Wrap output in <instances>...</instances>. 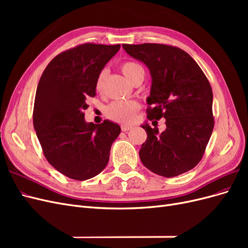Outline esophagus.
Listing matches in <instances>:
<instances>
[{
  "label": "esophagus",
  "mask_w": 248,
  "mask_h": 248,
  "mask_svg": "<svg viewBox=\"0 0 248 248\" xmlns=\"http://www.w3.org/2000/svg\"><path fill=\"white\" fill-rule=\"evenodd\" d=\"M121 129H122V131H128V130L132 129V126L131 125H122Z\"/></svg>",
  "instance_id": "obj_1"
}]
</instances>
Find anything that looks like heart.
Wrapping results in <instances>:
<instances>
[{"mask_svg":"<svg viewBox=\"0 0 248 248\" xmlns=\"http://www.w3.org/2000/svg\"><path fill=\"white\" fill-rule=\"evenodd\" d=\"M121 70L124 76L128 78L132 84L140 78H144V69L136 62H124L121 65ZM108 69L103 68L97 77L95 88L97 92H101L104 85V80L108 77ZM140 106L136 100H118L111 102L106 108V116L111 121L118 123H130L140 110Z\"/></svg>","mask_w":248,"mask_h":248,"instance_id":"heart-1","label":"heart"}]
</instances>
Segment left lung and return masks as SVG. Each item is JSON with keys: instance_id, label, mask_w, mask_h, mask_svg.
<instances>
[{"instance_id": "left-lung-1", "label": "left lung", "mask_w": 248, "mask_h": 248, "mask_svg": "<svg viewBox=\"0 0 248 248\" xmlns=\"http://www.w3.org/2000/svg\"><path fill=\"white\" fill-rule=\"evenodd\" d=\"M123 48L151 73L147 118H166L161 133L157 127L141 125L148 134L140 150L142 164L167 178L190 170L201 161L214 127L213 93L205 73L177 46L142 43L123 44Z\"/></svg>"}]
</instances>
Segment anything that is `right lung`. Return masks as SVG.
<instances>
[{"mask_svg": "<svg viewBox=\"0 0 248 248\" xmlns=\"http://www.w3.org/2000/svg\"><path fill=\"white\" fill-rule=\"evenodd\" d=\"M121 47L84 43L56 56L36 90L33 124L50 166L64 176L85 181L107 167L112 142L121 132L108 120L87 123L85 109L96 95V79Z\"/></svg>", "mask_w": 248, "mask_h": 248, "instance_id": "1", "label": "right lung"}]
</instances>
